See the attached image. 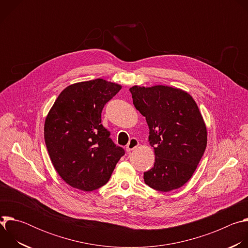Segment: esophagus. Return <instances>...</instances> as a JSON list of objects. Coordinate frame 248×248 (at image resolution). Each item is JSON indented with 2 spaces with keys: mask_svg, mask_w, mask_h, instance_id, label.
<instances>
[{
  "mask_svg": "<svg viewBox=\"0 0 248 248\" xmlns=\"http://www.w3.org/2000/svg\"><path fill=\"white\" fill-rule=\"evenodd\" d=\"M138 145H139L138 140H137L135 137H132V138H130L129 142H128L127 145H126V151H127V152H130V151H132L133 149H135Z\"/></svg>",
  "mask_w": 248,
  "mask_h": 248,
  "instance_id": "esophagus-1",
  "label": "esophagus"
}]
</instances>
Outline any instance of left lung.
<instances>
[{"label":"left lung","mask_w":248,"mask_h":248,"mask_svg":"<svg viewBox=\"0 0 248 248\" xmlns=\"http://www.w3.org/2000/svg\"><path fill=\"white\" fill-rule=\"evenodd\" d=\"M133 105L145 117L154 167L144 182L163 192L182 187L195 171L207 145V129L197 104L186 91L170 86H132Z\"/></svg>","instance_id":"obj_1"}]
</instances>
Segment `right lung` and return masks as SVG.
Wrapping results in <instances>:
<instances>
[{"instance_id": "1", "label": "right lung", "mask_w": 248, "mask_h": 248, "mask_svg": "<svg viewBox=\"0 0 248 248\" xmlns=\"http://www.w3.org/2000/svg\"><path fill=\"white\" fill-rule=\"evenodd\" d=\"M122 86L97 78L64 88L50 110L44 138L52 164L70 186L92 191L108 183L124 155L110 131L101 124V114Z\"/></svg>"}]
</instances>
